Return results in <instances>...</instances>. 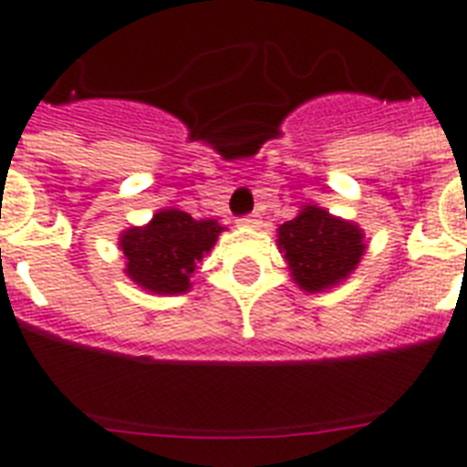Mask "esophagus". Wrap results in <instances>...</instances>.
Listing matches in <instances>:
<instances>
[{
    "label": "esophagus",
    "instance_id": "obj_1",
    "mask_svg": "<svg viewBox=\"0 0 467 467\" xmlns=\"http://www.w3.org/2000/svg\"><path fill=\"white\" fill-rule=\"evenodd\" d=\"M237 223H240L242 227H259L262 220H259V215H244V218H240Z\"/></svg>",
    "mask_w": 467,
    "mask_h": 467
}]
</instances>
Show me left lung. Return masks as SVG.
<instances>
[{
	"label": "left lung",
	"instance_id": "obj_1",
	"mask_svg": "<svg viewBox=\"0 0 467 467\" xmlns=\"http://www.w3.org/2000/svg\"><path fill=\"white\" fill-rule=\"evenodd\" d=\"M278 247L293 281L307 293L339 285L366 252L361 227L334 218L317 205H306L296 218L278 227Z\"/></svg>",
	"mask_w": 467,
	"mask_h": 467
}]
</instances>
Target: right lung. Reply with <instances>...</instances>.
<instances>
[{"label":"right lung","instance_id":"right-lung-1","mask_svg":"<svg viewBox=\"0 0 467 467\" xmlns=\"http://www.w3.org/2000/svg\"><path fill=\"white\" fill-rule=\"evenodd\" d=\"M225 227L218 220H193L179 208H164L142 227L120 234L126 276L160 296H176L191 288V274L218 242Z\"/></svg>","mask_w":467,"mask_h":467}]
</instances>
